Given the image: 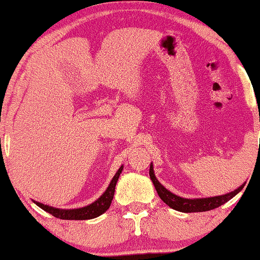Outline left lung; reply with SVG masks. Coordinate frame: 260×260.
Returning a JSON list of instances; mask_svg holds the SVG:
<instances>
[{
	"label": "left lung",
	"mask_w": 260,
	"mask_h": 260,
	"mask_svg": "<svg viewBox=\"0 0 260 260\" xmlns=\"http://www.w3.org/2000/svg\"><path fill=\"white\" fill-rule=\"evenodd\" d=\"M150 178H151L152 184H154L156 191H157L160 199L164 201L166 205L170 206L171 208L176 209V211L184 212V213H193V212H206L211 211V209L218 208L219 206L224 205L225 202H228L231 200L234 196H236L241 190L243 189L246 183H243L242 185H240L237 189L234 191H230L224 195L219 196H213V198H201V199H185L180 198V196L176 195V193L171 192L170 190H167L162 185L160 181L157 180L155 173H154V166L152 164L150 165V171H149Z\"/></svg>",
	"instance_id": "obj_1"
}]
</instances>
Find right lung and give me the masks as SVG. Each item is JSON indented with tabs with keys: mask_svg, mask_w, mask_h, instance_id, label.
<instances>
[{
	"mask_svg": "<svg viewBox=\"0 0 260 260\" xmlns=\"http://www.w3.org/2000/svg\"><path fill=\"white\" fill-rule=\"evenodd\" d=\"M122 170H123V166H121L118 168V171L116 172L112 179L109 184V186L106 187V190L100 196L99 199H96L94 202H92L90 205L84 206V207H80V208H73V209H61V208H55L52 207V206L48 205H43V203L34 201V203H36L40 208H42L43 211L48 212L52 215H54L55 218H59V219H64V220H86V219H93V218L99 217L103 213H105L108 211L109 207H110L112 199H114V193H115V187H116V183L118 180V177L122 173Z\"/></svg>",
	"mask_w": 260,
	"mask_h": 260,
	"instance_id": "1",
	"label": "right lung"
}]
</instances>
